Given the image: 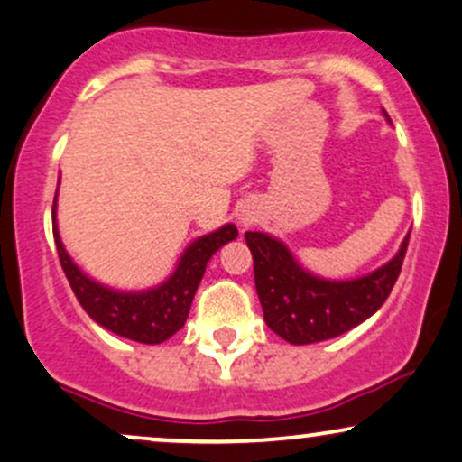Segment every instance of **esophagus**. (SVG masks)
Here are the masks:
<instances>
[{
  "mask_svg": "<svg viewBox=\"0 0 462 462\" xmlns=\"http://www.w3.org/2000/svg\"><path fill=\"white\" fill-rule=\"evenodd\" d=\"M236 219H239V223H241L243 227H250L252 223L256 221V210H254V208H250V206L241 208L239 215H236Z\"/></svg>",
  "mask_w": 462,
  "mask_h": 462,
  "instance_id": "esophagus-1",
  "label": "esophagus"
}]
</instances>
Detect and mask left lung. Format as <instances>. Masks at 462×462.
Here are the masks:
<instances>
[{"instance_id": "obj_1", "label": "left lung", "mask_w": 462, "mask_h": 462, "mask_svg": "<svg viewBox=\"0 0 462 462\" xmlns=\"http://www.w3.org/2000/svg\"><path fill=\"white\" fill-rule=\"evenodd\" d=\"M383 116L388 118L386 111ZM245 241L254 258L256 293L267 327L289 344H313L351 331L386 302L402 272L410 235L386 265L351 281L316 276L285 243L265 232H245Z\"/></svg>"}]
</instances>
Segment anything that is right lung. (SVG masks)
<instances>
[{
    "label": "right lung",
    "mask_w": 462,
    "mask_h": 462,
    "mask_svg": "<svg viewBox=\"0 0 462 462\" xmlns=\"http://www.w3.org/2000/svg\"><path fill=\"white\" fill-rule=\"evenodd\" d=\"M52 232L60 267L80 307L88 311L91 320L98 322L107 331L140 344H162L184 327L208 261L219 247L239 236V230L232 223L221 226L219 230L192 241L181 254L175 272L164 282L142 289V291H120V289L94 281L68 254L59 235L57 197L52 204Z\"/></svg>",
    "instance_id": "right-lung-1"
}]
</instances>
